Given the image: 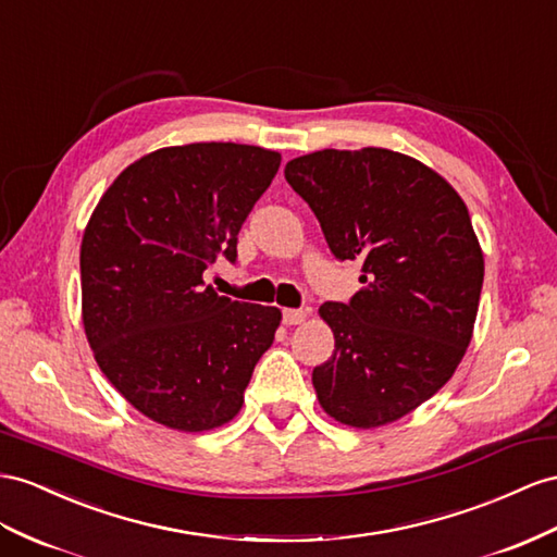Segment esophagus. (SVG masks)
<instances>
[{
	"label": "esophagus",
	"instance_id": "34e87169",
	"mask_svg": "<svg viewBox=\"0 0 557 557\" xmlns=\"http://www.w3.org/2000/svg\"><path fill=\"white\" fill-rule=\"evenodd\" d=\"M308 318V312L304 310V308H287V310H282V320H284V324H301L304 320Z\"/></svg>",
	"mask_w": 557,
	"mask_h": 557
}]
</instances>
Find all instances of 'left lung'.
Listing matches in <instances>:
<instances>
[{"mask_svg": "<svg viewBox=\"0 0 557 557\" xmlns=\"http://www.w3.org/2000/svg\"><path fill=\"white\" fill-rule=\"evenodd\" d=\"M284 178L336 259L362 261L364 287L320 306L334 355L312 369L318 400L352 428L403 419L451 379L473 336L484 259L463 199L386 148L310 152Z\"/></svg>", "mask_w": 557, "mask_h": 557, "instance_id": "obj_1", "label": "left lung"}]
</instances>
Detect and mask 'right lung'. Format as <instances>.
<instances>
[{"label":"right lung","mask_w":557,"mask_h":557,"mask_svg":"<svg viewBox=\"0 0 557 557\" xmlns=\"http://www.w3.org/2000/svg\"><path fill=\"white\" fill-rule=\"evenodd\" d=\"M280 152L190 143L126 166L82 237V320L106 379L140 414L183 433L211 431L245 403L282 312L207 287L219 256L280 169Z\"/></svg>","instance_id":"1"}]
</instances>
